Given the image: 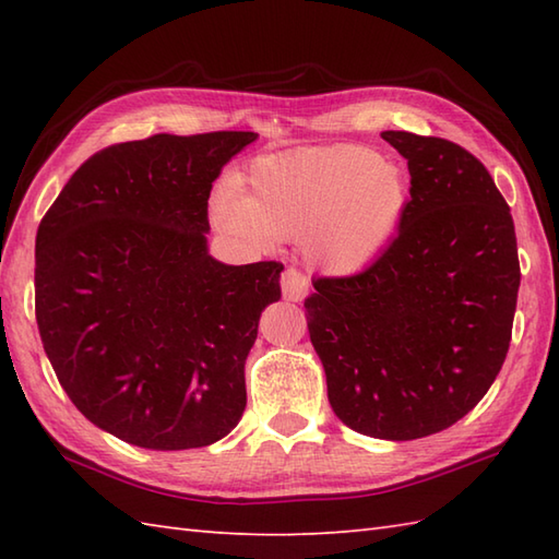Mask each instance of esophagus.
Returning <instances> with one entry per match:
<instances>
[{
  "label": "esophagus",
  "instance_id": "esophagus-1",
  "mask_svg": "<svg viewBox=\"0 0 559 559\" xmlns=\"http://www.w3.org/2000/svg\"><path fill=\"white\" fill-rule=\"evenodd\" d=\"M281 288H283V298L298 302L305 298L307 290H310V281H307L305 273H300L298 269H288L283 271L281 276Z\"/></svg>",
  "mask_w": 559,
  "mask_h": 559
}]
</instances>
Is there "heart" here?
<instances>
[{
  "label": "heart",
  "instance_id": "heart-1",
  "mask_svg": "<svg viewBox=\"0 0 559 559\" xmlns=\"http://www.w3.org/2000/svg\"><path fill=\"white\" fill-rule=\"evenodd\" d=\"M411 199L396 163L360 146L295 148L252 165L213 201L223 230L259 247L302 240L317 269L360 273L394 240Z\"/></svg>",
  "mask_w": 559,
  "mask_h": 559
}]
</instances>
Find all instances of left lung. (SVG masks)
I'll use <instances>...</instances> for the list:
<instances>
[{
  "mask_svg": "<svg viewBox=\"0 0 559 559\" xmlns=\"http://www.w3.org/2000/svg\"><path fill=\"white\" fill-rule=\"evenodd\" d=\"M382 139L411 173L399 235L355 276L312 281L305 317L338 420L406 442L447 430L488 394L521 271L512 213L473 153L439 136Z\"/></svg>",
  "mask_w": 559,
  "mask_h": 559,
  "instance_id": "8db88e82",
  "label": "left lung"
}]
</instances>
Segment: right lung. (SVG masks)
<instances>
[{
  "instance_id": "1",
  "label": "right lung",
  "mask_w": 559,
  "mask_h": 559,
  "mask_svg": "<svg viewBox=\"0 0 559 559\" xmlns=\"http://www.w3.org/2000/svg\"><path fill=\"white\" fill-rule=\"evenodd\" d=\"M254 132L156 134L98 151L35 237V319L71 403L122 442H218L247 406L245 360L278 261L206 247L213 180Z\"/></svg>"
}]
</instances>
